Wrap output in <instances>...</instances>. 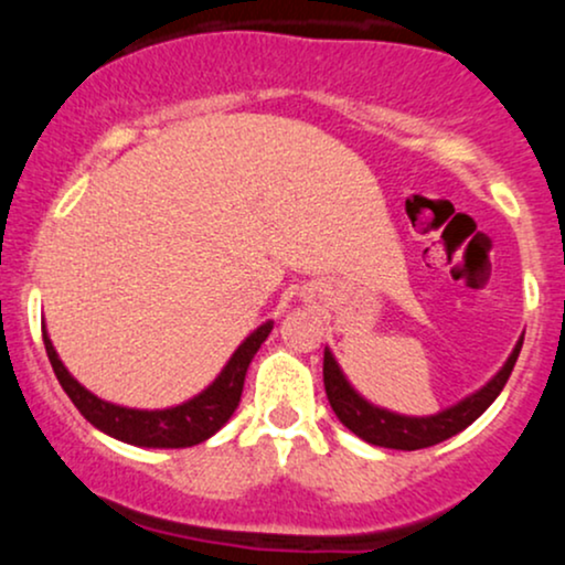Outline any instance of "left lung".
I'll return each instance as SVG.
<instances>
[{"instance_id": "obj_1", "label": "left lung", "mask_w": 565, "mask_h": 565, "mask_svg": "<svg viewBox=\"0 0 565 565\" xmlns=\"http://www.w3.org/2000/svg\"><path fill=\"white\" fill-rule=\"evenodd\" d=\"M521 348L523 340H518L508 364L499 369L497 377L491 380L489 385L481 387L478 393H472L470 398L459 401L457 406L433 414V417H404V414H393L387 412V408L372 406L350 387V382L345 380V374L340 372V366H337L334 355L329 353V350H323V387H327V398L334 408L337 419H340L350 433L364 438L366 444L401 451L427 449V446H436L440 440L457 436L459 430H465V427L476 423L486 408L494 404L497 395L502 393L504 382L510 380L512 366H515Z\"/></svg>"}]
</instances>
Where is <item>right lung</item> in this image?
<instances>
[{
	"instance_id": "1",
	"label": "right lung",
	"mask_w": 565,
	"mask_h": 565,
	"mask_svg": "<svg viewBox=\"0 0 565 565\" xmlns=\"http://www.w3.org/2000/svg\"><path fill=\"white\" fill-rule=\"evenodd\" d=\"M274 329V321H265L263 327H257L246 340L238 345L236 353L231 355V361L225 364L223 372L217 374V380L206 387L204 393H199L196 398L185 401V404L172 406V408H157V412H142V408H127L108 404V401L97 398L82 387L79 382L68 374V369L63 366V361L57 359L53 342H50L47 332L42 327L44 337V350H47V359L53 364V372L66 395L74 401V406L79 408L82 417L89 425H95L97 430L108 433V436L125 440L132 446H148V449H185V446H196L201 440H206L231 419V414L236 412L238 401H242L244 391V377L246 369H249L252 359L260 350L265 337Z\"/></svg>"
}]
</instances>
